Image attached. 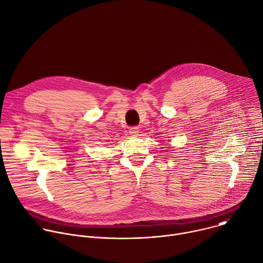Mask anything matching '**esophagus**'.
I'll return each mask as SVG.
<instances>
[{
	"label": "esophagus",
	"mask_w": 263,
	"mask_h": 263,
	"mask_svg": "<svg viewBox=\"0 0 263 263\" xmlns=\"http://www.w3.org/2000/svg\"><path fill=\"white\" fill-rule=\"evenodd\" d=\"M138 133H139L138 127H136V126L130 127V129H129V134H130V135H132V136H137Z\"/></svg>",
	"instance_id": "esophagus-1"
}]
</instances>
